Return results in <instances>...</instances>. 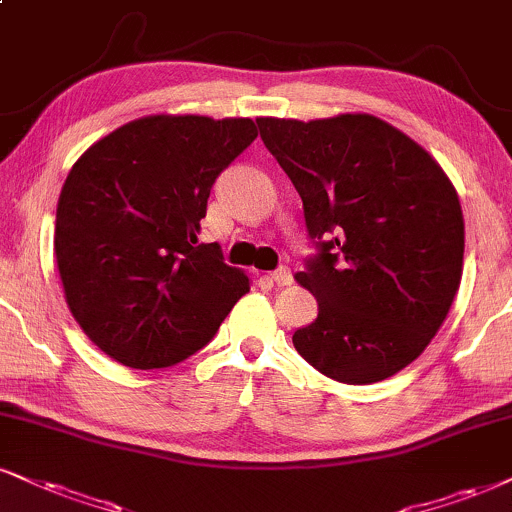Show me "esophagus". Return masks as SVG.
Listing matches in <instances>:
<instances>
[{"label": "esophagus", "mask_w": 512, "mask_h": 512, "mask_svg": "<svg viewBox=\"0 0 512 512\" xmlns=\"http://www.w3.org/2000/svg\"><path fill=\"white\" fill-rule=\"evenodd\" d=\"M270 280L275 282L277 287H287V285H292V270H289L287 266H280L275 270V273H270Z\"/></svg>", "instance_id": "esophagus-1"}]
</instances>
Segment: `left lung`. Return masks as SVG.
Returning a JSON list of instances; mask_svg holds the SVG:
<instances>
[{
  "label": "left lung",
  "mask_w": 512,
  "mask_h": 512,
  "mask_svg": "<svg viewBox=\"0 0 512 512\" xmlns=\"http://www.w3.org/2000/svg\"><path fill=\"white\" fill-rule=\"evenodd\" d=\"M256 123L318 249L296 273L318 299L296 351L337 382L387 380L425 351L460 287L456 187L418 142L368 113Z\"/></svg>",
  "instance_id": "obj_1"
}]
</instances>
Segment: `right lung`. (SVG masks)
<instances>
[{"label":"right lung","mask_w":512,"mask_h":512,"mask_svg":"<svg viewBox=\"0 0 512 512\" xmlns=\"http://www.w3.org/2000/svg\"><path fill=\"white\" fill-rule=\"evenodd\" d=\"M256 135L251 118L147 116L75 161L56 206V266L73 318L113 361H185L249 292L197 235L213 182Z\"/></svg>","instance_id":"obj_1"}]
</instances>
